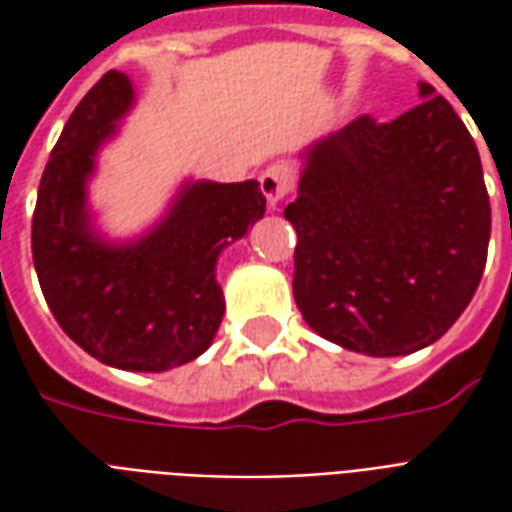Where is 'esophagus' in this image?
Wrapping results in <instances>:
<instances>
[{
	"mask_svg": "<svg viewBox=\"0 0 512 512\" xmlns=\"http://www.w3.org/2000/svg\"><path fill=\"white\" fill-rule=\"evenodd\" d=\"M293 186H296V169L290 164H271L260 175V191L266 194L268 205H277L282 197H288Z\"/></svg>",
	"mask_w": 512,
	"mask_h": 512,
	"instance_id": "34e87169",
	"label": "esophagus"
}]
</instances>
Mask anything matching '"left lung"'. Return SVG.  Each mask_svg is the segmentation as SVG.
Masks as SVG:
<instances>
[{
  "label": "left lung",
  "instance_id": "1",
  "mask_svg": "<svg viewBox=\"0 0 512 512\" xmlns=\"http://www.w3.org/2000/svg\"><path fill=\"white\" fill-rule=\"evenodd\" d=\"M392 123L356 117L307 150L293 296L315 332L367 356L414 354L469 307L491 202L472 134L430 84Z\"/></svg>",
  "mask_w": 512,
  "mask_h": 512
}]
</instances>
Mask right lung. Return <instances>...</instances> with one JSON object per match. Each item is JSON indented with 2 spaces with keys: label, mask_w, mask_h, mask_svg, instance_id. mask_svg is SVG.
Segmentation results:
<instances>
[{
  "label": "right lung",
  "mask_w": 512,
  "mask_h": 512,
  "mask_svg": "<svg viewBox=\"0 0 512 512\" xmlns=\"http://www.w3.org/2000/svg\"><path fill=\"white\" fill-rule=\"evenodd\" d=\"M134 101L128 76H101L62 128L32 213V260L62 332L104 365L161 373L211 345L224 315L216 257L263 219L257 180L189 183L156 230L109 246L95 238L84 183L95 150Z\"/></svg>",
  "instance_id": "obj_1"
}]
</instances>
